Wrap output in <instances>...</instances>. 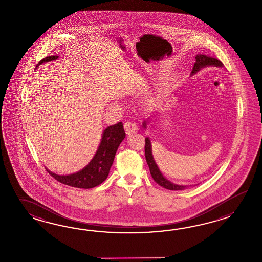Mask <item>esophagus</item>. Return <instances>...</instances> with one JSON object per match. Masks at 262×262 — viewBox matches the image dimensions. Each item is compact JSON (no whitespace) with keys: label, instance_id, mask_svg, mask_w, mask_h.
<instances>
[{"label":"esophagus","instance_id":"34e87169","mask_svg":"<svg viewBox=\"0 0 262 262\" xmlns=\"http://www.w3.org/2000/svg\"><path fill=\"white\" fill-rule=\"evenodd\" d=\"M124 130H125V133L130 136L132 134L138 132V126H137V124L135 123L127 122V123H124Z\"/></svg>","mask_w":262,"mask_h":262}]
</instances>
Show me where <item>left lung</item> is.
<instances>
[{"instance_id":"8db88e82","label":"left lung","mask_w":262,"mask_h":262,"mask_svg":"<svg viewBox=\"0 0 262 262\" xmlns=\"http://www.w3.org/2000/svg\"><path fill=\"white\" fill-rule=\"evenodd\" d=\"M223 67V63L215 58L203 55V54H199V55L195 56V62L193 69H192L191 75H195V73L201 71L203 67ZM143 127L146 128V122L143 123ZM145 157H146V161L150 168V175L156 181V184L161 185L166 189L174 190V191L184 190L187 187V185H179V184H173L163 176V174L157 167L156 161L154 159L152 152H151V143H150V139L148 137L145 139Z\"/></svg>"}]
</instances>
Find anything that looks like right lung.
I'll list each match as a JSON object with an SVG mask.
<instances>
[{"instance_id":"add662e5","label":"right lung","mask_w":262,"mask_h":262,"mask_svg":"<svg viewBox=\"0 0 262 262\" xmlns=\"http://www.w3.org/2000/svg\"><path fill=\"white\" fill-rule=\"evenodd\" d=\"M59 56H49L39 61L37 67L47 61H54ZM125 138L123 123H116L106 127L102 134L100 144L95 156L89 164L79 171L69 175H58L51 172L46 167V170L53 178L61 184L72 187L89 189L102 184L106 180L113 164L118 147Z\"/></svg>"}]
</instances>
